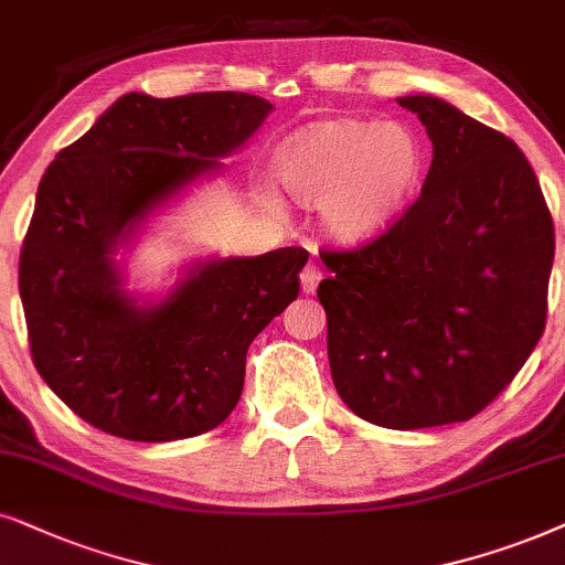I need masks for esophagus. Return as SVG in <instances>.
Instances as JSON below:
<instances>
[{"label": "esophagus", "mask_w": 565, "mask_h": 565, "mask_svg": "<svg viewBox=\"0 0 565 565\" xmlns=\"http://www.w3.org/2000/svg\"><path fill=\"white\" fill-rule=\"evenodd\" d=\"M299 278H302V291H305V295H312V291L318 289V284H320V278H322V270L315 266V263H307L302 274H299Z\"/></svg>", "instance_id": "obj_1"}]
</instances>
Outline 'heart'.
<instances>
[{"mask_svg": "<svg viewBox=\"0 0 565 565\" xmlns=\"http://www.w3.org/2000/svg\"><path fill=\"white\" fill-rule=\"evenodd\" d=\"M276 175L299 204L318 206L335 239L366 243L408 206L424 175V149L397 124L320 120L278 149Z\"/></svg>", "mask_w": 565, "mask_h": 565, "instance_id": "obj_1", "label": "heart"}]
</instances>
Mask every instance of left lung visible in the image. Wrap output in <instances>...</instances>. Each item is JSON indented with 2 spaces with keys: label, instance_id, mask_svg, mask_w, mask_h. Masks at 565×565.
Here are the masks:
<instances>
[{
  "label": "left lung",
  "instance_id": "left-lung-1",
  "mask_svg": "<svg viewBox=\"0 0 565 565\" xmlns=\"http://www.w3.org/2000/svg\"><path fill=\"white\" fill-rule=\"evenodd\" d=\"M434 145L420 195L370 243L320 250L341 401L385 428L470 420L511 385L547 318L555 232L514 141L439 97H397Z\"/></svg>",
  "mask_w": 565,
  "mask_h": 565
}]
</instances>
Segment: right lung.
<instances>
[{"label":"right lung","mask_w":565,"mask_h":565,"mask_svg":"<svg viewBox=\"0 0 565 565\" xmlns=\"http://www.w3.org/2000/svg\"><path fill=\"white\" fill-rule=\"evenodd\" d=\"M270 110L247 93H129L41 178L20 250L30 353L46 385L100 431L131 441L212 431L243 395L247 345L297 299L305 247L195 266L154 307H134L110 258Z\"/></svg>","instance_id":"1"}]
</instances>
